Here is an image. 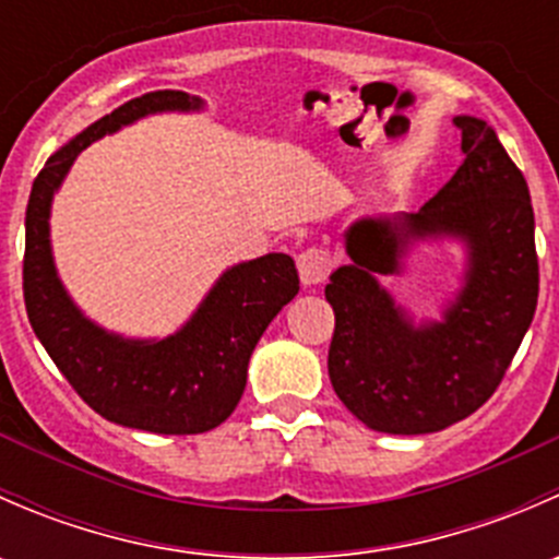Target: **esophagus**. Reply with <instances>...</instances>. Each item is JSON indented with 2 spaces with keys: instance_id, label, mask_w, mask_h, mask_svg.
<instances>
[{
  "instance_id": "34e87169",
  "label": "esophagus",
  "mask_w": 559,
  "mask_h": 559,
  "mask_svg": "<svg viewBox=\"0 0 559 559\" xmlns=\"http://www.w3.org/2000/svg\"><path fill=\"white\" fill-rule=\"evenodd\" d=\"M332 259L324 248H306V251L297 257V270H300L302 286H319L324 284L326 275H330Z\"/></svg>"
}]
</instances>
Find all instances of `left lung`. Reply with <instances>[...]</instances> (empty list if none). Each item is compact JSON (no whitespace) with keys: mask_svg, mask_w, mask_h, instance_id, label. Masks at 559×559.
I'll use <instances>...</instances> for the list:
<instances>
[{"mask_svg":"<svg viewBox=\"0 0 559 559\" xmlns=\"http://www.w3.org/2000/svg\"><path fill=\"white\" fill-rule=\"evenodd\" d=\"M460 170L403 218H365L346 235L352 264L324 297L335 311L326 370L359 421L425 436L481 408L503 381L538 306V253L527 180L484 121L456 116ZM454 231L472 243L468 284L441 325L414 331L372 275L396 272L408 237Z\"/></svg>","mask_w":559,"mask_h":559,"instance_id":"obj_1","label":"left lung"}]
</instances>
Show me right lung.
<instances>
[{"instance_id": "right-lung-1", "label": "right lung", "mask_w": 559, "mask_h": 559, "mask_svg": "<svg viewBox=\"0 0 559 559\" xmlns=\"http://www.w3.org/2000/svg\"><path fill=\"white\" fill-rule=\"evenodd\" d=\"M189 107L200 103L173 88L116 107L45 162L26 205L24 302L39 343L99 416L162 436L207 432L233 414L253 346L300 289L295 259L267 253L224 273L194 319L167 341H121L83 319L61 289L50 259L48 213L53 189L94 140L145 112Z\"/></svg>"}]
</instances>
